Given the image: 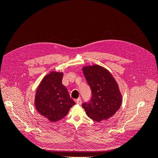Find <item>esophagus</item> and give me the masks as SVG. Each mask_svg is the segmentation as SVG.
<instances>
[{
    "mask_svg": "<svg viewBox=\"0 0 158 158\" xmlns=\"http://www.w3.org/2000/svg\"><path fill=\"white\" fill-rule=\"evenodd\" d=\"M76 103L78 105H81L82 104V100H81L80 98H78L76 100Z\"/></svg>",
    "mask_w": 158,
    "mask_h": 158,
    "instance_id": "1",
    "label": "esophagus"
}]
</instances>
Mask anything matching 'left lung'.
Masks as SVG:
<instances>
[{
    "mask_svg": "<svg viewBox=\"0 0 158 158\" xmlns=\"http://www.w3.org/2000/svg\"><path fill=\"white\" fill-rule=\"evenodd\" d=\"M82 71L92 93L89 102L83 103L82 107L92 120H107L116 113L122 103L117 82L108 70L98 64L84 66Z\"/></svg>",
    "mask_w": 158,
    "mask_h": 158,
    "instance_id": "8db88e82",
    "label": "left lung"
}]
</instances>
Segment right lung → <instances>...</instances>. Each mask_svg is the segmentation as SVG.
<instances>
[{"label": "right lung", "mask_w": 158, "mask_h": 158, "mask_svg": "<svg viewBox=\"0 0 158 158\" xmlns=\"http://www.w3.org/2000/svg\"><path fill=\"white\" fill-rule=\"evenodd\" d=\"M63 73L52 71L42 79L35 96L37 112L51 122L64 118L76 104L62 84Z\"/></svg>", "instance_id": "1"}]
</instances>
